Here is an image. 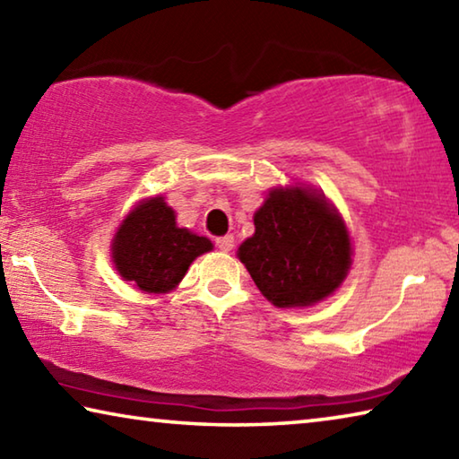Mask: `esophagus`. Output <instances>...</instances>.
I'll use <instances>...</instances> for the list:
<instances>
[{
    "instance_id": "34e87169",
    "label": "esophagus",
    "mask_w": 459,
    "mask_h": 459,
    "mask_svg": "<svg viewBox=\"0 0 459 459\" xmlns=\"http://www.w3.org/2000/svg\"><path fill=\"white\" fill-rule=\"evenodd\" d=\"M216 247H219L222 253L232 251V247H235V237H232V235H224V237H221V238H216Z\"/></svg>"
}]
</instances>
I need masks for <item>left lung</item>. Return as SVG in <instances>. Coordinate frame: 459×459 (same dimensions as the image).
<instances>
[{"label": "left lung", "mask_w": 459, "mask_h": 459, "mask_svg": "<svg viewBox=\"0 0 459 459\" xmlns=\"http://www.w3.org/2000/svg\"><path fill=\"white\" fill-rule=\"evenodd\" d=\"M238 259L277 307L314 306L338 290L352 265L346 224L324 194L301 186L269 192Z\"/></svg>", "instance_id": "8db88e82"}]
</instances>
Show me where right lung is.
Here are the masks:
<instances>
[{"label": "right lung", "instance_id": "obj_1", "mask_svg": "<svg viewBox=\"0 0 459 459\" xmlns=\"http://www.w3.org/2000/svg\"><path fill=\"white\" fill-rule=\"evenodd\" d=\"M111 255L119 275L147 293H168L182 281L192 261L212 251L206 237L176 224L161 196L147 198L131 211L115 232Z\"/></svg>", "mask_w": 459, "mask_h": 459}]
</instances>
